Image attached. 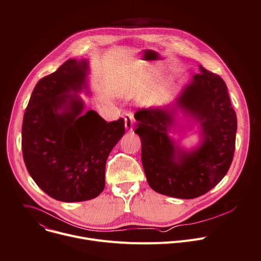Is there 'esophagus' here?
I'll use <instances>...</instances> for the list:
<instances>
[{"label": "esophagus", "mask_w": 261, "mask_h": 261, "mask_svg": "<svg viewBox=\"0 0 261 261\" xmlns=\"http://www.w3.org/2000/svg\"><path fill=\"white\" fill-rule=\"evenodd\" d=\"M134 122H135V118L132 113H127L125 115V127L127 131H132Z\"/></svg>", "instance_id": "1"}]
</instances>
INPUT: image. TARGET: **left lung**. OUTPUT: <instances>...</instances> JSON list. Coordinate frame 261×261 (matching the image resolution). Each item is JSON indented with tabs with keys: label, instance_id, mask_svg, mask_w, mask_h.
Here are the masks:
<instances>
[{
	"label": "left lung",
	"instance_id": "1",
	"mask_svg": "<svg viewBox=\"0 0 261 261\" xmlns=\"http://www.w3.org/2000/svg\"><path fill=\"white\" fill-rule=\"evenodd\" d=\"M200 70L178 100L200 123L203 140L196 150L182 151L169 137V109H139L134 115L147 181L164 196L194 199L206 194L225 177L233 160L238 120L226 83L201 65Z\"/></svg>",
	"mask_w": 261,
	"mask_h": 261
}]
</instances>
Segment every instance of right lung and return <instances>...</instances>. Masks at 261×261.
<instances>
[{"mask_svg":"<svg viewBox=\"0 0 261 261\" xmlns=\"http://www.w3.org/2000/svg\"><path fill=\"white\" fill-rule=\"evenodd\" d=\"M87 60L68 59L36 84L23 114L21 150L42 191L62 202L98 197L105 187L107 158L125 133V122L107 123L96 111L81 114L77 94L86 88Z\"/></svg>","mask_w":261,"mask_h":261,"instance_id":"1","label":"right lung"}]
</instances>
